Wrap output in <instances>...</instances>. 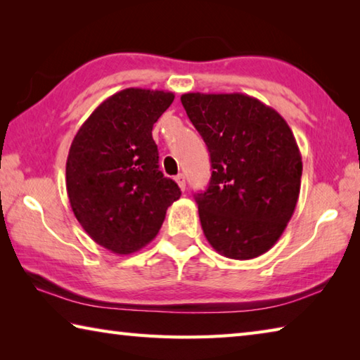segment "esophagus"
<instances>
[{
	"instance_id": "1",
	"label": "esophagus",
	"mask_w": 360,
	"mask_h": 360,
	"mask_svg": "<svg viewBox=\"0 0 360 360\" xmlns=\"http://www.w3.org/2000/svg\"><path fill=\"white\" fill-rule=\"evenodd\" d=\"M174 181L178 182V186H179L181 191L184 192V191H186V178H184V174H178V176H176V178H174Z\"/></svg>"
}]
</instances>
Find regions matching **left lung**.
I'll use <instances>...</instances> for the list:
<instances>
[{
  "label": "left lung",
  "instance_id": "1",
  "mask_svg": "<svg viewBox=\"0 0 360 360\" xmlns=\"http://www.w3.org/2000/svg\"><path fill=\"white\" fill-rule=\"evenodd\" d=\"M188 119L208 146L211 181L195 195L203 233L219 254L259 257L294 214L302 155L281 114L245 94H184Z\"/></svg>",
  "mask_w": 360,
  "mask_h": 360
}]
</instances>
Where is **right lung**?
I'll use <instances>...</instances> for the list:
<instances>
[{
	"instance_id": "right-lung-1",
	"label": "right lung",
	"mask_w": 360,
	"mask_h": 360,
	"mask_svg": "<svg viewBox=\"0 0 360 360\" xmlns=\"http://www.w3.org/2000/svg\"><path fill=\"white\" fill-rule=\"evenodd\" d=\"M173 100L165 90H120L89 115L71 143V210L90 238L114 254L149 245L181 197L178 184L158 169L152 139V127Z\"/></svg>"
}]
</instances>
